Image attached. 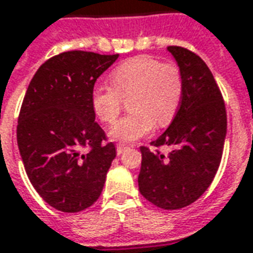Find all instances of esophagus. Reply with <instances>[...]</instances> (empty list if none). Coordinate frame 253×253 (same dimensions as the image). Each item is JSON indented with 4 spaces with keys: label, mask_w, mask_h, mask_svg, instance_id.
<instances>
[{
    "label": "esophagus",
    "mask_w": 253,
    "mask_h": 253,
    "mask_svg": "<svg viewBox=\"0 0 253 253\" xmlns=\"http://www.w3.org/2000/svg\"><path fill=\"white\" fill-rule=\"evenodd\" d=\"M128 150V146H125V144H117V154L118 155H121L124 152Z\"/></svg>",
    "instance_id": "esophagus-1"
}]
</instances>
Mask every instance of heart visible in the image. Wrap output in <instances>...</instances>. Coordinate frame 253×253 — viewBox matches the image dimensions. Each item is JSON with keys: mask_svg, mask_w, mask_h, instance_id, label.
Masks as SVG:
<instances>
[{"mask_svg": "<svg viewBox=\"0 0 253 253\" xmlns=\"http://www.w3.org/2000/svg\"><path fill=\"white\" fill-rule=\"evenodd\" d=\"M112 85H95L91 107L105 124H113L129 98L130 113L110 130L114 140L135 141L155 126H166L174 120L182 98V76L178 65L162 64L150 55L124 61L110 75Z\"/></svg>", "mask_w": 253, "mask_h": 253, "instance_id": "obj_1", "label": "heart"}]
</instances>
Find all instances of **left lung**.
I'll return each instance as SVG.
<instances>
[{
  "instance_id": "8db88e82",
  "label": "left lung",
  "mask_w": 253,
  "mask_h": 253,
  "mask_svg": "<svg viewBox=\"0 0 253 253\" xmlns=\"http://www.w3.org/2000/svg\"><path fill=\"white\" fill-rule=\"evenodd\" d=\"M182 76V98L169 128L151 146L171 147L165 155L140 147L139 191L154 206L178 210L196 202L212 182L226 137V109L215 79L199 55L169 46Z\"/></svg>"
}]
</instances>
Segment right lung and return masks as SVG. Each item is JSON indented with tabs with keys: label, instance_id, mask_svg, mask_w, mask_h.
I'll list each match as a JSON object with an SVG mask.
<instances>
[{
	"label": "right lung",
	"instance_id": "right-lung-1",
	"mask_svg": "<svg viewBox=\"0 0 253 253\" xmlns=\"http://www.w3.org/2000/svg\"><path fill=\"white\" fill-rule=\"evenodd\" d=\"M117 58L80 50L54 55L34 75L23 99L17 146L26 173L39 196L62 212L98 200L116 158L95 121L91 91Z\"/></svg>",
	"mask_w": 253,
	"mask_h": 253
}]
</instances>
